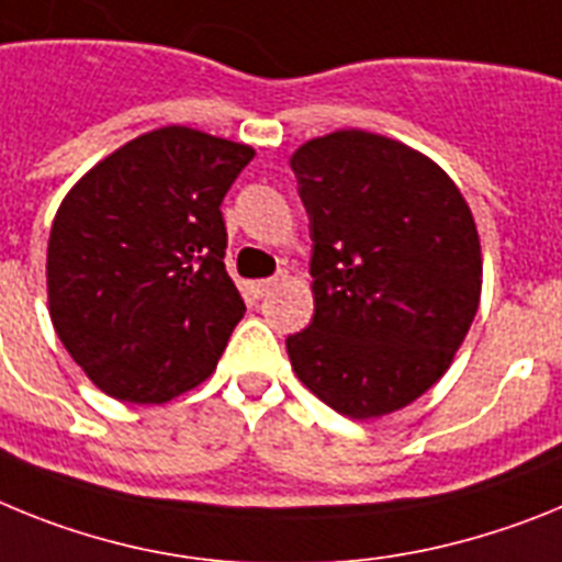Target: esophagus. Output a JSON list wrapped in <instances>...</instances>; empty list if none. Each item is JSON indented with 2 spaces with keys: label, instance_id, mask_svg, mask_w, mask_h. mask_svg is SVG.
Wrapping results in <instances>:
<instances>
[{
  "label": "esophagus",
  "instance_id": "esophagus-1",
  "mask_svg": "<svg viewBox=\"0 0 562 562\" xmlns=\"http://www.w3.org/2000/svg\"><path fill=\"white\" fill-rule=\"evenodd\" d=\"M288 280V271H277L274 277H268V280H257L251 282V294L260 300V296H266L268 291H274L277 285H282V282Z\"/></svg>",
  "mask_w": 562,
  "mask_h": 562
}]
</instances>
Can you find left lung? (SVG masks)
Masks as SVG:
<instances>
[{
	"instance_id": "left-lung-1",
	"label": "left lung",
	"mask_w": 562,
	"mask_h": 562,
	"mask_svg": "<svg viewBox=\"0 0 562 562\" xmlns=\"http://www.w3.org/2000/svg\"><path fill=\"white\" fill-rule=\"evenodd\" d=\"M311 221L314 319L288 336L300 382L348 418L407 407L447 373L481 302V240L427 155L339 130L291 155Z\"/></svg>"
}]
</instances>
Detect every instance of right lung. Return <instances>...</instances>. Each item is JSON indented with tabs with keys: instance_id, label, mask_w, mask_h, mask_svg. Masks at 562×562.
<instances>
[{
	"instance_id": "1",
	"label": "right lung",
	"mask_w": 562,
	"mask_h": 562,
	"mask_svg": "<svg viewBox=\"0 0 562 562\" xmlns=\"http://www.w3.org/2000/svg\"><path fill=\"white\" fill-rule=\"evenodd\" d=\"M254 149L164 126L67 192L47 243L58 339L106 396L164 404L206 382L243 319L221 203Z\"/></svg>"
}]
</instances>
